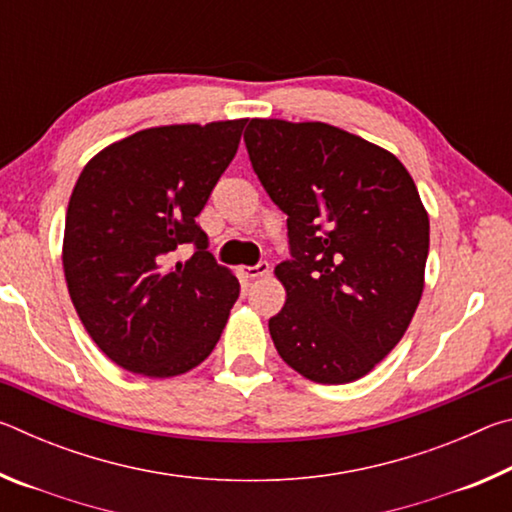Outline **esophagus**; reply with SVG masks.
Segmentation results:
<instances>
[{
  "instance_id": "esophagus-1",
  "label": "esophagus",
  "mask_w": 512,
  "mask_h": 512,
  "mask_svg": "<svg viewBox=\"0 0 512 512\" xmlns=\"http://www.w3.org/2000/svg\"><path fill=\"white\" fill-rule=\"evenodd\" d=\"M268 271H271V266H268V262H259L257 266H241L239 268L241 277H246V280H257V277L268 275Z\"/></svg>"
}]
</instances>
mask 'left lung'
<instances>
[{"label": "left lung", "instance_id": "8db88e82", "mask_svg": "<svg viewBox=\"0 0 512 512\" xmlns=\"http://www.w3.org/2000/svg\"><path fill=\"white\" fill-rule=\"evenodd\" d=\"M259 183L289 216L287 291L268 320L287 366L316 384L361 379L411 325L424 291L429 214L391 151L323 121L250 119Z\"/></svg>", "mask_w": 512, "mask_h": 512}]
</instances>
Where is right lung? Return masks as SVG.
I'll return each mask as SVG.
<instances>
[{
  "mask_svg": "<svg viewBox=\"0 0 512 512\" xmlns=\"http://www.w3.org/2000/svg\"><path fill=\"white\" fill-rule=\"evenodd\" d=\"M246 119L171 124L108 144L85 164L67 205L63 271L97 348L151 379L210 357L239 280L207 253L196 216L237 153ZM196 243L187 263L178 245Z\"/></svg>",
  "mask_w": 512,
  "mask_h": 512,
  "instance_id": "right-lung-1",
  "label": "right lung"
}]
</instances>
